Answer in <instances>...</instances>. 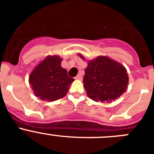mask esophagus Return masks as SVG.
I'll return each instance as SVG.
<instances>
[{
	"label": "esophagus",
	"mask_w": 154,
	"mask_h": 154,
	"mask_svg": "<svg viewBox=\"0 0 154 154\" xmlns=\"http://www.w3.org/2000/svg\"><path fill=\"white\" fill-rule=\"evenodd\" d=\"M76 80H82V75L80 74H79L77 77H75Z\"/></svg>",
	"instance_id": "obj_1"
}]
</instances>
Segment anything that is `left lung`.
Returning a JSON list of instances; mask_svg holds the SVG:
<instances>
[{"label": "left lung", "instance_id": "left-lung-1", "mask_svg": "<svg viewBox=\"0 0 154 154\" xmlns=\"http://www.w3.org/2000/svg\"><path fill=\"white\" fill-rule=\"evenodd\" d=\"M80 57L84 59L82 55ZM83 82L87 96L93 100L111 102L127 91L128 74L120 63L98 57L88 63Z\"/></svg>", "mask_w": 154, "mask_h": 154}]
</instances>
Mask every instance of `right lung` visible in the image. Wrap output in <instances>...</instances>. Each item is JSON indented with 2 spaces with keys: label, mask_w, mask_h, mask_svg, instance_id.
I'll use <instances>...</instances> for the list:
<instances>
[{
  "label": "right lung",
  "mask_w": 154,
  "mask_h": 154,
  "mask_svg": "<svg viewBox=\"0 0 154 154\" xmlns=\"http://www.w3.org/2000/svg\"><path fill=\"white\" fill-rule=\"evenodd\" d=\"M59 56H49L37 65L29 77V83L37 97L48 101L63 98L74 80L62 68Z\"/></svg>",
  "instance_id": "1"
}]
</instances>
